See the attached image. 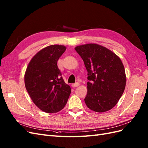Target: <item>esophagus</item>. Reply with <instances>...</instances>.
I'll list each match as a JSON object with an SVG mask.
<instances>
[{
	"label": "esophagus",
	"mask_w": 148,
	"mask_h": 148,
	"mask_svg": "<svg viewBox=\"0 0 148 148\" xmlns=\"http://www.w3.org/2000/svg\"><path fill=\"white\" fill-rule=\"evenodd\" d=\"M79 83H78V82H77V83H74V84H72V87H73V88L78 87V86H79Z\"/></svg>",
	"instance_id": "34e87169"
}]
</instances>
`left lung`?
Here are the masks:
<instances>
[{
    "instance_id": "8db88e82",
    "label": "left lung",
    "mask_w": 148,
    "mask_h": 148,
    "mask_svg": "<svg viewBox=\"0 0 148 148\" xmlns=\"http://www.w3.org/2000/svg\"><path fill=\"white\" fill-rule=\"evenodd\" d=\"M88 71V92L84 102L89 109L104 112L112 109L126 85L124 66L120 58L105 47L88 44L76 47Z\"/></svg>"
}]
</instances>
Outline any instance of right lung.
<instances>
[{
	"mask_svg": "<svg viewBox=\"0 0 148 148\" xmlns=\"http://www.w3.org/2000/svg\"><path fill=\"white\" fill-rule=\"evenodd\" d=\"M66 50L61 45L42 49L31 60L25 75V84L35 105L47 113L61 110L71 93L62 77L57 61Z\"/></svg>",
	"mask_w": 148,
	"mask_h": 148,
	"instance_id": "add662e5",
	"label": "right lung"
}]
</instances>
